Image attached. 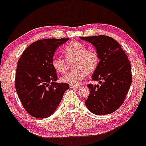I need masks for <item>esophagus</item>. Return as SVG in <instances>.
Masks as SVG:
<instances>
[{
  "mask_svg": "<svg viewBox=\"0 0 146 146\" xmlns=\"http://www.w3.org/2000/svg\"><path fill=\"white\" fill-rule=\"evenodd\" d=\"M70 87L72 88H78L79 86H74V85H72V84H70Z\"/></svg>",
  "mask_w": 146,
  "mask_h": 146,
  "instance_id": "34e87169",
  "label": "esophagus"
}]
</instances>
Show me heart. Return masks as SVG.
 <instances>
[{"label": "heart", "instance_id": "b5f03b06", "mask_svg": "<svg viewBox=\"0 0 146 146\" xmlns=\"http://www.w3.org/2000/svg\"><path fill=\"white\" fill-rule=\"evenodd\" d=\"M65 59L54 57L52 66L59 73H64L68 69L69 62H72L74 70L66 73L61 77L64 83L78 84L84 79L86 75L91 74L96 71L100 62V57L95 49H87L82 42L74 40L63 49Z\"/></svg>", "mask_w": 146, "mask_h": 146}]
</instances>
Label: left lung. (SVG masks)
I'll return each instance as SVG.
<instances>
[{
  "label": "left lung",
  "instance_id": "8db88e82",
  "mask_svg": "<svg viewBox=\"0 0 146 146\" xmlns=\"http://www.w3.org/2000/svg\"><path fill=\"white\" fill-rule=\"evenodd\" d=\"M92 43L100 57V62L89 84L90 94L85 101L88 109L98 115L112 113L125 100L132 82L131 68L127 55L114 38L106 35L81 37Z\"/></svg>",
  "mask_w": 146,
  "mask_h": 146
}]
</instances>
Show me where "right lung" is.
<instances>
[{
	"instance_id": "1",
	"label": "right lung",
	"mask_w": 146,
	"mask_h": 146,
	"mask_svg": "<svg viewBox=\"0 0 146 146\" xmlns=\"http://www.w3.org/2000/svg\"><path fill=\"white\" fill-rule=\"evenodd\" d=\"M68 38H45L28 46L18 60L15 88L25 110L36 118L53 113L70 88L67 83H55L56 71L52 66L55 50Z\"/></svg>"
}]
</instances>
